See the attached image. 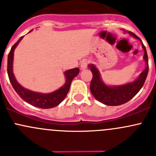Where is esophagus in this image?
I'll use <instances>...</instances> for the list:
<instances>
[{
	"mask_svg": "<svg viewBox=\"0 0 156 156\" xmlns=\"http://www.w3.org/2000/svg\"><path fill=\"white\" fill-rule=\"evenodd\" d=\"M88 63H89V61L87 60V59H84V60H83L81 63V66H80V68H81V70H84V69H85L86 68H87Z\"/></svg>",
	"mask_w": 156,
	"mask_h": 156,
	"instance_id": "34e87169",
	"label": "esophagus"
}]
</instances>
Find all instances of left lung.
I'll list each match as a JSON object with an SVG mask.
<instances>
[{"label": "left lung", "mask_w": 156, "mask_h": 156, "mask_svg": "<svg viewBox=\"0 0 156 156\" xmlns=\"http://www.w3.org/2000/svg\"><path fill=\"white\" fill-rule=\"evenodd\" d=\"M125 32H127L132 37L140 41L144 51V59L146 62V68L134 81L122 85L112 86L108 85L103 81L100 71L94 64H89L88 67L90 69L93 74V78L90 86L91 94L96 100L106 106H119L131 100L144 86L148 75L149 64L145 46L143 44L142 41L134 33L127 31Z\"/></svg>", "instance_id": "obj_1"}]
</instances>
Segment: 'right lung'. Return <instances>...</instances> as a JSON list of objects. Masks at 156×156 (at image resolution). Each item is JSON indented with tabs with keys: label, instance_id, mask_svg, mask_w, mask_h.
<instances>
[{
	"label": "right lung",
	"instance_id": "obj_1",
	"mask_svg": "<svg viewBox=\"0 0 156 156\" xmlns=\"http://www.w3.org/2000/svg\"><path fill=\"white\" fill-rule=\"evenodd\" d=\"M31 31L29 32H31ZM24 36H22L18 41L12 47L7 59V73L10 81L12 87L18 94V95L26 103L35 107L41 108H51L58 106L62 100L65 99L66 96L68 94L71 83L73 78L76 77L79 73V69L75 68L66 71L64 75L66 77V82L60 88L48 94H43L40 92H34L29 89L23 87L16 79L13 74V56L15 49L19 44L20 41L23 38Z\"/></svg>",
	"mask_w": 156,
	"mask_h": 156
}]
</instances>
